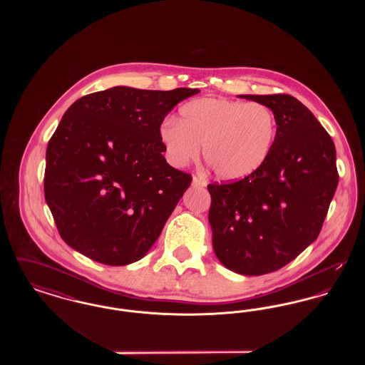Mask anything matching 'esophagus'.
<instances>
[{
	"instance_id": "34e87169",
	"label": "esophagus",
	"mask_w": 365,
	"mask_h": 365,
	"mask_svg": "<svg viewBox=\"0 0 365 365\" xmlns=\"http://www.w3.org/2000/svg\"><path fill=\"white\" fill-rule=\"evenodd\" d=\"M191 186H192V187H195V189L205 187V186H207V182H205V179H204L202 176H194V178H192V183H191Z\"/></svg>"
}]
</instances>
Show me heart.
<instances>
[{
    "label": "heart",
    "mask_w": 365,
    "mask_h": 365,
    "mask_svg": "<svg viewBox=\"0 0 365 365\" xmlns=\"http://www.w3.org/2000/svg\"><path fill=\"white\" fill-rule=\"evenodd\" d=\"M180 119H167L160 139L168 160L185 167L200 156L216 176L240 180L259 171L272 152L278 123L275 113L260 103L205 97L179 109Z\"/></svg>",
    "instance_id": "1"
}]
</instances>
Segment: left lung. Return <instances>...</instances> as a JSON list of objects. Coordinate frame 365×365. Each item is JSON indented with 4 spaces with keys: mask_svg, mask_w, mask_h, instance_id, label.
Segmentation results:
<instances>
[{
    "mask_svg": "<svg viewBox=\"0 0 365 365\" xmlns=\"http://www.w3.org/2000/svg\"><path fill=\"white\" fill-rule=\"evenodd\" d=\"M240 97L272 109L277 139L259 171L209 185L208 219L219 261L257 277L278 271L317 238L339 176L334 142L305 105L289 94Z\"/></svg>",
    "mask_w": 365,
    "mask_h": 365,
    "instance_id": "1",
    "label": "left lung"
}]
</instances>
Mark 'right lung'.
<instances>
[{
	"mask_svg": "<svg viewBox=\"0 0 365 365\" xmlns=\"http://www.w3.org/2000/svg\"><path fill=\"white\" fill-rule=\"evenodd\" d=\"M197 93L116 86L71 105L49 140L43 180L64 242L115 267L149 252L191 183L161 155L160 125Z\"/></svg>",
	"mask_w": 365,
	"mask_h": 365,
	"instance_id": "obj_1",
	"label": "right lung"
}]
</instances>
